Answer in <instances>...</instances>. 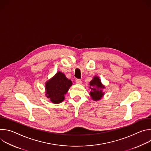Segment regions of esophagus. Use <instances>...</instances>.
Segmentation results:
<instances>
[{"label":"esophagus","mask_w":151,"mask_h":151,"mask_svg":"<svg viewBox=\"0 0 151 151\" xmlns=\"http://www.w3.org/2000/svg\"><path fill=\"white\" fill-rule=\"evenodd\" d=\"M76 83H78V84H81V83H82V81H81V79H77L76 80Z\"/></svg>","instance_id":"34e87169"}]
</instances>
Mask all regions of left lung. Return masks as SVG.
Here are the masks:
<instances>
[{
	"label": "left lung",
	"mask_w": 151,
	"mask_h": 151,
	"mask_svg": "<svg viewBox=\"0 0 151 151\" xmlns=\"http://www.w3.org/2000/svg\"><path fill=\"white\" fill-rule=\"evenodd\" d=\"M90 88H91L90 94L92 99L95 101L100 100L104 95L102 89L104 88V86L102 85L99 78L95 76L90 82Z\"/></svg>",
	"instance_id": "left-lung-1"
}]
</instances>
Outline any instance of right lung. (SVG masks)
<instances>
[{"mask_svg": "<svg viewBox=\"0 0 151 151\" xmlns=\"http://www.w3.org/2000/svg\"><path fill=\"white\" fill-rule=\"evenodd\" d=\"M72 85L65 75L58 72L45 83L46 96L53 103H60L64 100V95Z\"/></svg>", "mask_w": 151, "mask_h": 151, "instance_id": "right-lung-1", "label": "right lung"}]
</instances>
